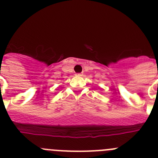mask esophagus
Returning <instances> with one entry per match:
<instances>
[{
	"mask_svg": "<svg viewBox=\"0 0 158 158\" xmlns=\"http://www.w3.org/2000/svg\"><path fill=\"white\" fill-rule=\"evenodd\" d=\"M82 75H82V74H81V73L76 74V76H82Z\"/></svg>",
	"mask_w": 158,
	"mask_h": 158,
	"instance_id": "obj_1",
	"label": "esophagus"
}]
</instances>
